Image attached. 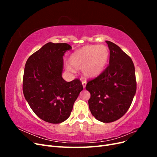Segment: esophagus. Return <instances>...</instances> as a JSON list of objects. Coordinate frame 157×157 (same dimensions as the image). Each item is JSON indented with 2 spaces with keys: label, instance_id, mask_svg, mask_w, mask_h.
Wrapping results in <instances>:
<instances>
[{
  "label": "esophagus",
  "instance_id": "obj_1",
  "mask_svg": "<svg viewBox=\"0 0 157 157\" xmlns=\"http://www.w3.org/2000/svg\"><path fill=\"white\" fill-rule=\"evenodd\" d=\"M82 84L83 88H85V87H86V82L85 81V80H82Z\"/></svg>",
  "mask_w": 157,
  "mask_h": 157
}]
</instances>
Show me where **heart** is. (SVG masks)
Instances as JSON below:
<instances>
[{
	"label": "heart",
	"instance_id": "b5f03b06",
	"mask_svg": "<svg viewBox=\"0 0 157 157\" xmlns=\"http://www.w3.org/2000/svg\"><path fill=\"white\" fill-rule=\"evenodd\" d=\"M109 51L105 45H86L75 51L69 58V63L76 69L82 70L88 78L100 74L107 63ZM71 70V67H68Z\"/></svg>",
	"mask_w": 157,
	"mask_h": 157
}]
</instances>
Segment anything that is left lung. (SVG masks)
Instances as JSON below:
<instances>
[{
	"mask_svg": "<svg viewBox=\"0 0 157 157\" xmlns=\"http://www.w3.org/2000/svg\"><path fill=\"white\" fill-rule=\"evenodd\" d=\"M110 50L109 64L97 77L90 80L86 89L90 93L88 105L97 120L112 122L130 108L137 84L134 63L119 46L106 41Z\"/></svg>",
	"mask_w": 157,
	"mask_h": 157,
	"instance_id": "obj_1",
	"label": "left lung"
}]
</instances>
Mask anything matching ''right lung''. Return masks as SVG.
I'll return each instance as SVG.
<instances>
[{"mask_svg": "<svg viewBox=\"0 0 157 157\" xmlns=\"http://www.w3.org/2000/svg\"><path fill=\"white\" fill-rule=\"evenodd\" d=\"M71 48L67 43L48 42L30 56L25 63L23 77L25 98L37 117L52 124L67 119L83 90L79 79L67 82L61 77L63 56Z\"/></svg>", "mask_w": 157, "mask_h": 157, "instance_id": "right-lung-1", "label": "right lung"}]
</instances>
